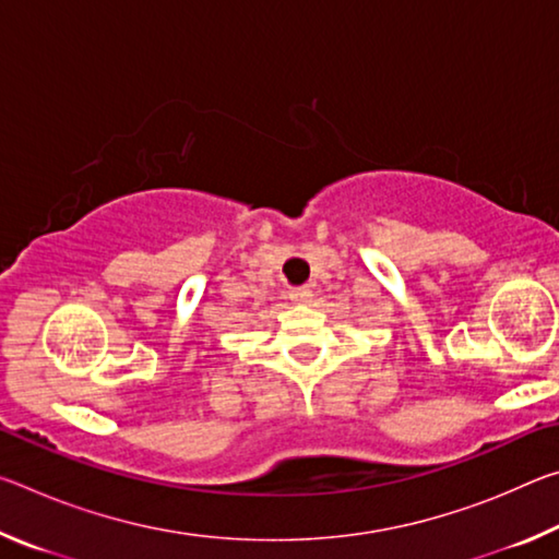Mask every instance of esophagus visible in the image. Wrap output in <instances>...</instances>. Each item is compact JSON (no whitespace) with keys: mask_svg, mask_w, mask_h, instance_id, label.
<instances>
[{"mask_svg":"<svg viewBox=\"0 0 559 559\" xmlns=\"http://www.w3.org/2000/svg\"><path fill=\"white\" fill-rule=\"evenodd\" d=\"M288 298H290L293 302H310V298H313V290H310L308 286L290 288V290H288Z\"/></svg>","mask_w":559,"mask_h":559,"instance_id":"1","label":"esophagus"}]
</instances>
